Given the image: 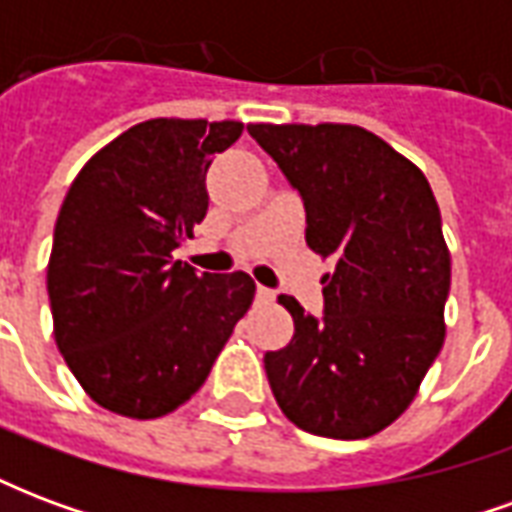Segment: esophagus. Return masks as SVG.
Here are the masks:
<instances>
[{"mask_svg":"<svg viewBox=\"0 0 512 512\" xmlns=\"http://www.w3.org/2000/svg\"><path fill=\"white\" fill-rule=\"evenodd\" d=\"M257 299H260V301H274V290L263 288V285H260V288H257Z\"/></svg>","mask_w":512,"mask_h":512,"instance_id":"obj_1","label":"esophagus"}]
</instances>
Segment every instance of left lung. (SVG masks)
Instances as JSON below:
<instances>
[{
	"mask_svg": "<svg viewBox=\"0 0 512 512\" xmlns=\"http://www.w3.org/2000/svg\"><path fill=\"white\" fill-rule=\"evenodd\" d=\"M249 134L299 191L312 252L334 257L323 315L279 296L296 332L263 359L271 392L312 436H373L406 411L444 343L450 252L436 197L365 128L257 123Z\"/></svg>",
	"mask_w": 512,
	"mask_h": 512,
	"instance_id": "8db88e82",
	"label": "left lung"
}]
</instances>
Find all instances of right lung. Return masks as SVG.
Here are the masks:
<instances>
[{"mask_svg": "<svg viewBox=\"0 0 512 512\" xmlns=\"http://www.w3.org/2000/svg\"><path fill=\"white\" fill-rule=\"evenodd\" d=\"M244 126L147 120L95 153L65 194L49 260L54 340L98 406L131 419L186 403L255 299L244 271L172 260L208 213L205 172Z\"/></svg>", "mask_w": 512, "mask_h": 512, "instance_id": "1", "label": "right lung"}]
</instances>
